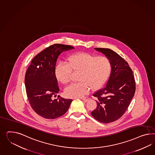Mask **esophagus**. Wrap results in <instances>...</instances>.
<instances>
[{
  "instance_id": "1",
  "label": "esophagus",
  "mask_w": 155,
  "mask_h": 155,
  "mask_svg": "<svg viewBox=\"0 0 155 155\" xmlns=\"http://www.w3.org/2000/svg\"><path fill=\"white\" fill-rule=\"evenodd\" d=\"M81 99L85 102H87L88 101H89V98H81Z\"/></svg>"
}]
</instances>
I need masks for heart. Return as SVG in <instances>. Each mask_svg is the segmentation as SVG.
Listing matches in <instances>:
<instances>
[{"label":"heart","instance_id":"obj_1","mask_svg":"<svg viewBox=\"0 0 155 155\" xmlns=\"http://www.w3.org/2000/svg\"><path fill=\"white\" fill-rule=\"evenodd\" d=\"M111 71V63L108 58L97 57L91 54L80 53L67 58L66 63H60L55 68L58 80L64 85L70 81L72 72H79L78 81L64 90L68 98L83 97L89 92L100 88L106 82Z\"/></svg>","mask_w":155,"mask_h":155}]
</instances>
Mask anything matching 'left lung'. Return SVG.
I'll return each mask as SVG.
<instances>
[{
  "label": "left lung",
  "mask_w": 155,
  "mask_h": 155,
  "mask_svg": "<svg viewBox=\"0 0 155 155\" xmlns=\"http://www.w3.org/2000/svg\"><path fill=\"white\" fill-rule=\"evenodd\" d=\"M104 54L111 63V71L106 86L93 94L97 107L91 112L98 121L108 124L120 118L127 109L135 92V81L128 63L109 49L94 48Z\"/></svg>",
  "instance_id": "obj_1"
}]
</instances>
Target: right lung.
<instances>
[{
    "label": "right lung",
    "mask_w": 155,
    "mask_h": 155,
    "mask_svg": "<svg viewBox=\"0 0 155 155\" xmlns=\"http://www.w3.org/2000/svg\"><path fill=\"white\" fill-rule=\"evenodd\" d=\"M71 45H52L32 59L25 76L27 97L31 108L41 117L52 120L63 115L71 105V99L58 96L59 89L55 68L58 58L64 51L74 49Z\"/></svg>",
    "instance_id": "add662e5"
}]
</instances>
